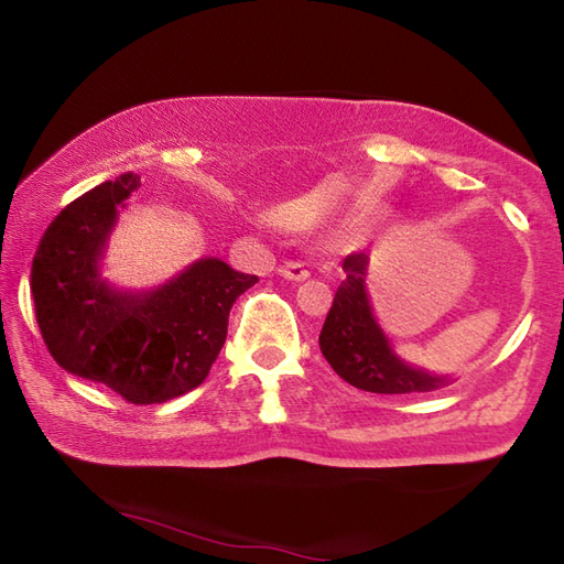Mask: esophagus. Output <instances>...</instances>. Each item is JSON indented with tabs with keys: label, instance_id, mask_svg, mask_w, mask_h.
Masks as SVG:
<instances>
[{
	"label": "esophagus",
	"instance_id": "34e87169",
	"mask_svg": "<svg viewBox=\"0 0 564 564\" xmlns=\"http://www.w3.org/2000/svg\"><path fill=\"white\" fill-rule=\"evenodd\" d=\"M279 273L283 275V279H289V281H305V279H310V269L305 267L303 261H285L283 267L279 269Z\"/></svg>",
	"mask_w": 564,
	"mask_h": 564
}]
</instances>
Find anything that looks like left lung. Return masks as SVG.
<instances>
[{
	"label": "left lung",
	"mask_w": 564,
	"mask_h": 564,
	"mask_svg": "<svg viewBox=\"0 0 564 564\" xmlns=\"http://www.w3.org/2000/svg\"><path fill=\"white\" fill-rule=\"evenodd\" d=\"M368 254L358 251L341 263L346 275L319 332L322 356L339 378L366 392L406 394L451 386L453 376L429 373L424 368L406 364L392 349V341L382 332L368 297Z\"/></svg>",
	"instance_id": "left-lung-1"
}]
</instances>
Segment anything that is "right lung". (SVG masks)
I'll return each instance as SVG.
<instances>
[{
  "label": "right lung",
  "instance_id": "add662e5",
  "mask_svg": "<svg viewBox=\"0 0 564 564\" xmlns=\"http://www.w3.org/2000/svg\"><path fill=\"white\" fill-rule=\"evenodd\" d=\"M140 176L126 172L72 200L47 225L31 267L35 319L67 373L101 382L133 404L198 388L218 358L235 301L257 283L206 257L148 291H121L101 261Z\"/></svg>",
  "mask_w": 564,
  "mask_h": 564
}]
</instances>
